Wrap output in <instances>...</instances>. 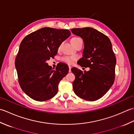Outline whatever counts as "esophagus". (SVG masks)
Segmentation results:
<instances>
[{
  "mask_svg": "<svg viewBox=\"0 0 134 134\" xmlns=\"http://www.w3.org/2000/svg\"><path fill=\"white\" fill-rule=\"evenodd\" d=\"M71 68H72V67H71L70 66H69V72H71Z\"/></svg>",
  "mask_w": 134,
  "mask_h": 134,
  "instance_id": "obj_1",
  "label": "esophagus"
}]
</instances>
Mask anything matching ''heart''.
Listing matches in <instances>:
<instances>
[{
    "label": "heart",
    "instance_id": "heart-1",
    "mask_svg": "<svg viewBox=\"0 0 134 134\" xmlns=\"http://www.w3.org/2000/svg\"><path fill=\"white\" fill-rule=\"evenodd\" d=\"M80 39H81L80 38H79V37H73L70 39V42L74 43V42H76V41L80 40ZM76 59V57H73V56H65V57H63L61 58V61L67 64H72L73 61H75Z\"/></svg>",
    "mask_w": 134,
    "mask_h": 134
}]
</instances>
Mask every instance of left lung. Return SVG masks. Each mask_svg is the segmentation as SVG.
Instances as JSON below:
<instances>
[{"instance_id":"1","label":"left lung","mask_w":134,"mask_h":134,"mask_svg":"<svg viewBox=\"0 0 134 134\" xmlns=\"http://www.w3.org/2000/svg\"><path fill=\"white\" fill-rule=\"evenodd\" d=\"M82 38L84 44L83 57L77 64L90 68L88 72L72 68L75 75L73 88L76 95L89 101L102 97L112 86L115 79L116 58L109 37L92 28L71 29Z\"/></svg>"}]
</instances>
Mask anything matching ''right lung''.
I'll return each instance as SVG.
<instances>
[{
	"label": "right lung",
	"instance_id": "add662e5",
	"mask_svg": "<svg viewBox=\"0 0 134 134\" xmlns=\"http://www.w3.org/2000/svg\"><path fill=\"white\" fill-rule=\"evenodd\" d=\"M70 35L67 29L46 27L22 40L15 65L19 84L32 99L45 101L57 94L59 81L68 74L69 68L61 63L53 70L46 62L56 55L59 46Z\"/></svg>",
	"mask_w": 134,
	"mask_h": 134
}]
</instances>
